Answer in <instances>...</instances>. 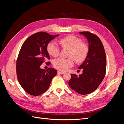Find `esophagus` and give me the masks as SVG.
<instances>
[{"label":"esophagus","mask_w":124,"mask_h":124,"mask_svg":"<svg viewBox=\"0 0 124 124\" xmlns=\"http://www.w3.org/2000/svg\"><path fill=\"white\" fill-rule=\"evenodd\" d=\"M58 73H61V74H65V73L64 72H63V71H58Z\"/></svg>","instance_id":"esophagus-1"}]
</instances>
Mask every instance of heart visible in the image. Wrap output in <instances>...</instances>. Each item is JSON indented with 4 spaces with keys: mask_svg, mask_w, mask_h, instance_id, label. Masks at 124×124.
I'll list each match as a JSON object with an SVG mask.
<instances>
[{
    "mask_svg": "<svg viewBox=\"0 0 124 124\" xmlns=\"http://www.w3.org/2000/svg\"><path fill=\"white\" fill-rule=\"evenodd\" d=\"M59 42L62 48L70 50L68 57H70L67 59H56L53 62V66L57 69L62 71H67L73 66V58L76 62L81 63L84 62L87 57L89 47L87 44L82 42V40L78 37L69 35L60 39ZM47 51L50 55L57 57L59 54L60 50L55 43L50 42L47 46Z\"/></svg>",
    "mask_w": 124,
    "mask_h": 124,
    "instance_id": "1",
    "label": "heart"
}]
</instances>
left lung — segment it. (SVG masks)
Listing matches in <instances>:
<instances>
[{"label": "left lung", "mask_w": 124, "mask_h": 124, "mask_svg": "<svg viewBox=\"0 0 124 124\" xmlns=\"http://www.w3.org/2000/svg\"><path fill=\"white\" fill-rule=\"evenodd\" d=\"M88 42L89 52L84 62L78 67L83 73L78 76L71 74L68 83L70 87L81 95H86L95 91L104 78L107 59L104 48L98 36L88 31L79 32Z\"/></svg>", "instance_id": "8db88e82"}]
</instances>
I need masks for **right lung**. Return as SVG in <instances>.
<instances>
[{
    "mask_svg": "<svg viewBox=\"0 0 124 124\" xmlns=\"http://www.w3.org/2000/svg\"><path fill=\"white\" fill-rule=\"evenodd\" d=\"M58 36L39 32L30 36L22 45L16 61L17 77L22 88L30 95L37 96L46 92L57 73L53 68L46 70L40 66L50 59L48 43Z\"/></svg>",
    "mask_w": 124,
    "mask_h": 124,
    "instance_id": "1",
    "label": "right lung"
}]
</instances>
